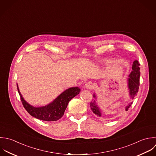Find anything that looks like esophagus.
<instances>
[{"mask_svg":"<svg viewBox=\"0 0 156 156\" xmlns=\"http://www.w3.org/2000/svg\"><path fill=\"white\" fill-rule=\"evenodd\" d=\"M85 87H86V88L87 89L91 90V89H92L94 88V84H93L92 82L89 81V82H87V83L85 84Z\"/></svg>","mask_w":156,"mask_h":156,"instance_id":"34e87169","label":"esophagus"}]
</instances>
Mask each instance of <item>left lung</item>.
Returning <instances> with one entry per match:
<instances>
[{
    "label": "left lung",
    "mask_w": 156,
    "mask_h": 156,
    "mask_svg": "<svg viewBox=\"0 0 156 156\" xmlns=\"http://www.w3.org/2000/svg\"><path fill=\"white\" fill-rule=\"evenodd\" d=\"M132 72L128 76V78L127 80L128 81V87L129 89V95L131 99H134V97L137 95V92L139 91V87L140 85V64L137 60H135L133 62L132 67ZM94 98H95L90 103V107L92 112L98 117H101L102 114L101 111L99 107L97 104V97L96 95L94 94L93 95ZM133 102L129 103L126 107L125 110L127 111L128 109L130 108Z\"/></svg>",
    "instance_id": "obj_1"
}]
</instances>
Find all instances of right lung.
Masks as SVG:
<instances>
[{"label": "right lung", "mask_w": 156, "mask_h": 156, "mask_svg": "<svg viewBox=\"0 0 156 156\" xmlns=\"http://www.w3.org/2000/svg\"><path fill=\"white\" fill-rule=\"evenodd\" d=\"M17 87L21 101L26 111L33 117L47 122L57 121L60 119L63 116L69 102L81 91L78 87L69 88L47 105L34 107L24 100L19 91L17 84Z\"/></svg>", "instance_id": "add662e5"}]
</instances>
